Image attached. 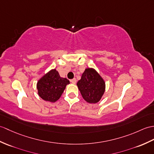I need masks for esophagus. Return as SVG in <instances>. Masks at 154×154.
<instances>
[{"instance_id": "esophagus-1", "label": "esophagus", "mask_w": 154, "mask_h": 154, "mask_svg": "<svg viewBox=\"0 0 154 154\" xmlns=\"http://www.w3.org/2000/svg\"><path fill=\"white\" fill-rule=\"evenodd\" d=\"M70 81L71 82V83H73V84H75L76 83H77V79L75 78H74V79H71L70 80Z\"/></svg>"}]
</instances>
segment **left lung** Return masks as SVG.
<instances>
[{"mask_svg": "<svg viewBox=\"0 0 154 154\" xmlns=\"http://www.w3.org/2000/svg\"><path fill=\"white\" fill-rule=\"evenodd\" d=\"M77 85L83 99L90 103L98 102L105 92V82L93 68L85 69Z\"/></svg>", "mask_w": 154, "mask_h": 154, "instance_id": "1", "label": "left lung"}]
</instances>
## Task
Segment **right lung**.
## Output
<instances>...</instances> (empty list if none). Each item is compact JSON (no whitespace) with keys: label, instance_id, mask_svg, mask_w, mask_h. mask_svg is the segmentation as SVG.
Masks as SVG:
<instances>
[{"label":"right lung","instance_id":"add662e5","mask_svg":"<svg viewBox=\"0 0 154 154\" xmlns=\"http://www.w3.org/2000/svg\"><path fill=\"white\" fill-rule=\"evenodd\" d=\"M68 84V79L61 77L56 69H52L38 81V94L45 101L55 102L60 98Z\"/></svg>","mask_w":154,"mask_h":154}]
</instances>
